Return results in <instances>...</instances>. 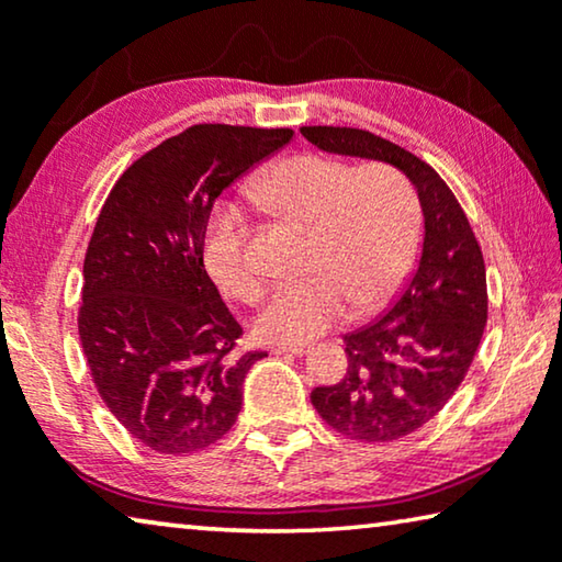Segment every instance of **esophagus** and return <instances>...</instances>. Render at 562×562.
Masks as SVG:
<instances>
[{
    "mask_svg": "<svg viewBox=\"0 0 562 562\" xmlns=\"http://www.w3.org/2000/svg\"><path fill=\"white\" fill-rule=\"evenodd\" d=\"M310 350L307 342H280L272 347L274 355H305Z\"/></svg>",
    "mask_w": 562,
    "mask_h": 562,
    "instance_id": "34e87169",
    "label": "esophagus"
}]
</instances>
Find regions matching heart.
<instances>
[{
	"mask_svg": "<svg viewBox=\"0 0 562 562\" xmlns=\"http://www.w3.org/2000/svg\"><path fill=\"white\" fill-rule=\"evenodd\" d=\"M247 198L307 227L302 274L282 282L255 329L265 340L305 342L350 315L393 300L413 270L420 239L415 187L390 165L352 167L317 153L280 159L247 184ZM204 265L229 295L257 302L265 278L247 257V229L235 210L212 215Z\"/></svg>",
	"mask_w": 562,
	"mask_h": 562,
	"instance_id": "1",
	"label": "heart"
}]
</instances>
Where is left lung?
Listing matches in <instances>:
<instances>
[{"label":"left lung","mask_w":562,"mask_h":562,"mask_svg":"<svg viewBox=\"0 0 562 562\" xmlns=\"http://www.w3.org/2000/svg\"><path fill=\"white\" fill-rule=\"evenodd\" d=\"M300 132L323 153L397 167L420 200L415 274L375 323L345 335V378L310 393L319 417L347 438L400 440L430 423L468 375L487 323L483 252L456 194L420 157L364 130Z\"/></svg>","instance_id":"obj_1"}]
</instances>
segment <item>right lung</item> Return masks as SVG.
Instances as JSON below:
<instances>
[{"label":"right lung","instance_id":"right-lung-1","mask_svg":"<svg viewBox=\"0 0 562 562\" xmlns=\"http://www.w3.org/2000/svg\"><path fill=\"white\" fill-rule=\"evenodd\" d=\"M292 135L194 124L124 169L97 217L79 340L110 413L165 456L225 438L265 358L235 352L243 327L204 270L202 239L222 190Z\"/></svg>","mask_w":562,"mask_h":562}]
</instances>
